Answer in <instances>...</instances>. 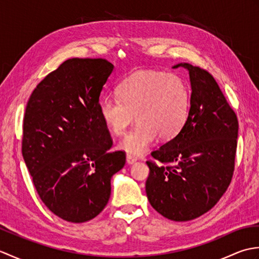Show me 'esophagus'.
Returning <instances> with one entry per match:
<instances>
[{"label":"esophagus","instance_id":"esophagus-1","mask_svg":"<svg viewBox=\"0 0 259 259\" xmlns=\"http://www.w3.org/2000/svg\"><path fill=\"white\" fill-rule=\"evenodd\" d=\"M125 158H126V163H128V164H133L137 161V158L133 155H126Z\"/></svg>","mask_w":259,"mask_h":259}]
</instances>
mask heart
Wrapping results in <instances>:
<instances>
[{"mask_svg":"<svg viewBox=\"0 0 259 259\" xmlns=\"http://www.w3.org/2000/svg\"><path fill=\"white\" fill-rule=\"evenodd\" d=\"M118 98L101 99L99 111L109 130L122 135L134 117L137 124L119 142L120 149L142 155L157 136L170 140L186 123L189 90L180 76L161 71H138L120 82Z\"/></svg>","mask_w":259,"mask_h":259,"instance_id":"heart-1","label":"heart"}]
</instances>
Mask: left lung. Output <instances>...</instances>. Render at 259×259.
<instances>
[{"mask_svg":"<svg viewBox=\"0 0 259 259\" xmlns=\"http://www.w3.org/2000/svg\"><path fill=\"white\" fill-rule=\"evenodd\" d=\"M188 70V118L180 133L152 151L146 192L150 205L170 221L187 222L216 205L232 181L238 120L213 76L199 67Z\"/></svg>","mask_w":259,"mask_h":259,"instance_id":"obj_1","label":"left lung"}]
</instances>
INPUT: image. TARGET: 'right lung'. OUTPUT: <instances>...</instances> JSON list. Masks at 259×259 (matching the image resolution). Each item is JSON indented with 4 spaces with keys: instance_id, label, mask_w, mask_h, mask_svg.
<instances>
[{
    "instance_id": "1",
    "label": "right lung",
    "mask_w": 259,
    "mask_h": 259,
    "mask_svg": "<svg viewBox=\"0 0 259 259\" xmlns=\"http://www.w3.org/2000/svg\"><path fill=\"white\" fill-rule=\"evenodd\" d=\"M113 68L104 59H69L36 85L26 104V168L45 205L70 223L91 221L103 210L112 176L125 163L123 151H109L112 139L99 111Z\"/></svg>"
}]
</instances>
